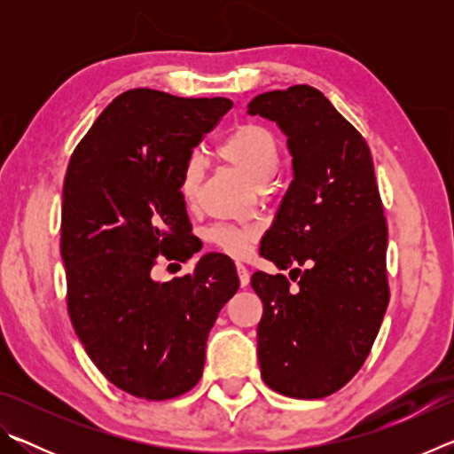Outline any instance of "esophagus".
Returning <instances> with one entry per match:
<instances>
[{
  "label": "esophagus",
  "instance_id": "esophagus-1",
  "mask_svg": "<svg viewBox=\"0 0 454 454\" xmlns=\"http://www.w3.org/2000/svg\"><path fill=\"white\" fill-rule=\"evenodd\" d=\"M236 270H238V278H240V286H248L250 284V272L242 262H236Z\"/></svg>",
  "mask_w": 454,
  "mask_h": 454
}]
</instances>
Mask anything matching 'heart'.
<instances>
[{
    "mask_svg": "<svg viewBox=\"0 0 454 454\" xmlns=\"http://www.w3.org/2000/svg\"><path fill=\"white\" fill-rule=\"evenodd\" d=\"M218 156L256 186H266L274 178L282 160L278 137L270 128L254 121L236 126L218 145ZM202 176V160L190 156L180 172V196L188 206L196 202ZM258 238L260 230L256 226L216 224L208 230V242L230 256H244Z\"/></svg>",
    "mask_w": 454,
    "mask_h": 454,
    "instance_id": "1",
    "label": "heart"
}]
</instances>
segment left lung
<instances>
[{
    "mask_svg": "<svg viewBox=\"0 0 454 454\" xmlns=\"http://www.w3.org/2000/svg\"><path fill=\"white\" fill-rule=\"evenodd\" d=\"M248 114L288 136L294 170L260 254L292 268L298 286L284 274L254 272L250 280L264 306L260 371L284 396L325 398L364 364L390 298L372 156L358 129L304 83L256 96Z\"/></svg>",
    "mask_w": 454,
    "mask_h": 454,
    "instance_id": "1",
    "label": "left lung"
}]
</instances>
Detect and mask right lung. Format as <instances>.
Listing matches in <instances>:
<instances>
[{
    "label": "right lung",
    "instance_id": "1",
    "mask_svg": "<svg viewBox=\"0 0 454 454\" xmlns=\"http://www.w3.org/2000/svg\"><path fill=\"white\" fill-rule=\"evenodd\" d=\"M230 107L228 98L124 91L67 164L59 242L67 312L99 372L145 401L196 387L206 338L240 286L224 254H206L180 278H152L164 260L198 252L180 172Z\"/></svg>",
    "mask_w": 454,
    "mask_h": 454
}]
</instances>
